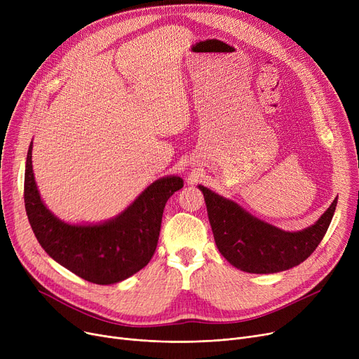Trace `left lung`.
<instances>
[{
	"label": "left lung",
	"instance_id": "left-lung-1",
	"mask_svg": "<svg viewBox=\"0 0 359 359\" xmlns=\"http://www.w3.org/2000/svg\"><path fill=\"white\" fill-rule=\"evenodd\" d=\"M198 187L205 198L219 253L233 266L249 273H276L304 262L323 240L337 203L336 198L310 227L285 231L256 218L237 202L208 187Z\"/></svg>",
	"mask_w": 359,
	"mask_h": 359
}]
</instances>
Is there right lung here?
<instances>
[{
    "label": "right lung",
    "instance_id": "add662e5",
    "mask_svg": "<svg viewBox=\"0 0 359 359\" xmlns=\"http://www.w3.org/2000/svg\"><path fill=\"white\" fill-rule=\"evenodd\" d=\"M33 142L25 170V205L30 227L43 250L60 265L99 285L125 280L148 265L161 227L165 202L183 187L179 176L151 183L129 206L110 219L96 224H69L53 215L37 191Z\"/></svg>",
    "mask_w": 359,
    "mask_h": 359
}]
</instances>
